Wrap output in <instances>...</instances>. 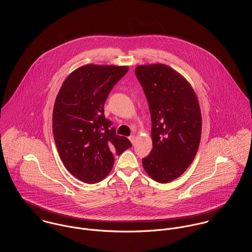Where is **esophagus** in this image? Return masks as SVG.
Returning <instances> with one entry per match:
<instances>
[{
    "label": "esophagus",
    "mask_w": 252,
    "mask_h": 252,
    "mask_svg": "<svg viewBox=\"0 0 252 252\" xmlns=\"http://www.w3.org/2000/svg\"><path fill=\"white\" fill-rule=\"evenodd\" d=\"M129 140H130V142L132 143V144H135V142H136V137H135L134 135H132V136L129 137Z\"/></svg>",
    "instance_id": "34e87169"
}]
</instances>
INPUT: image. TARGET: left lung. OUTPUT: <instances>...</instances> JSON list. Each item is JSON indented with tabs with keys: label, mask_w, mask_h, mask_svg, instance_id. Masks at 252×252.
I'll return each instance as SVG.
<instances>
[{
	"label": "left lung",
	"mask_w": 252,
	"mask_h": 252,
	"mask_svg": "<svg viewBox=\"0 0 252 252\" xmlns=\"http://www.w3.org/2000/svg\"><path fill=\"white\" fill-rule=\"evenodd\" d=\"M135 72L152 124L153 146L143 166L152 180L167 183L181 176L197 154L202 133L198 99L186 79L166 65L139 66Z\"/></svg>",
	"instance_id": "left-lung-1"
}]
</instances>
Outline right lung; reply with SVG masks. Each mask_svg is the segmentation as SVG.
<instances>
[{"mask_svg":"<svg viewBox=\"0 0 252 252\" xmlns=\"http://www.w3.org/2000/svg\"><path fill=\"white\" fill-rule=\"evenodd\" d=\"M128 67L85 65L64 81L55 100L52 131L66 169L83 182L104 180L112 169L114 155L132 146L116 135L104 114V105L113 86Z\"/></svg>","mask_w":252,"mask_h":252,"instance_id":"obj_1","label":"right lung"}]
</instances>
